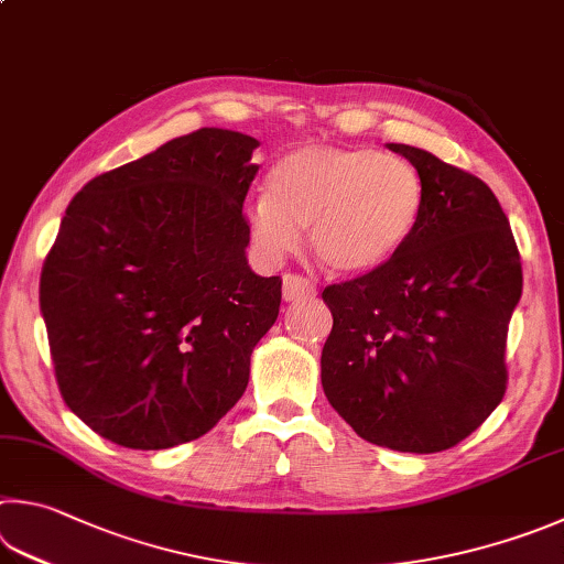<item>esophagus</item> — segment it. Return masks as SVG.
Instances as JSON below:
<instances>
[{
	"label": "esophagus",
	"mask_w": 564,
	"mask_h": 564,
	"mask_svg": "<svg viewBox=\"0 0 564 564\" xmlns=\"http://www.w3.org/2000/svg\"><path fill=\"white\" fill-rule=\"evenodd\" d=\"M315 295V283L299 273L283 275V301H305Z\"/></svg>",
	"instance_id": "1"
}]
</instances>
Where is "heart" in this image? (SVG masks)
Returning a JSON list of instances; mask_svg holds the SVG:
<instances>
[{
  "label": "heart",
  "mask_w": 564,
  "mask_h": 564,
  "mask_svg": "<svg viewBox=\"0 0 564 564\" xmlns=\"http://www.w3.org/2000/svg\"><path fill=\"white\" fill-rule=\"evenodd\" d=\"M424 184L414 165L372 148L303 145L265 177L249 207V231L265 256L293 251L311 227L315 259L335 273H367L392 261L416 231Z\"/></svg>",
  "instance_id": "1"
}]
</instances>
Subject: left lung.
Masks as SVG:
<instances>
[{
  "label": "left lung",
  "mask_w": 564,
  "mask_h": 564,
  "mask_svg": "<svg viewBox=\"0 0 564 564\" xmlns=\"http://www.w3.org/2000/svg\"><path fill=\"white\" fill-rule=\"evenodd\" d=\"M387 148L422 177V219L392 261L323 291L333 330L321 380L365 442L436 454L476 432L506 394L523 265L484 180L426 150Z\"/></svg>",
  "instance_id": "1"
}]
</instances>
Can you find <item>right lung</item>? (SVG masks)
<instances>
[{
  "instance_id": "obj_1",
  "label": "right lung",
  "mask_w": 564,
  "mask_h": 564,
  "mask_svg": "<svg viewBox=\"0 0 564 564\" xmlns=\"http://www.w3.org/2000/svg\"><path fill=\"white\" fill-rule=\"evenodd\" d=\"M259 140L202 128L90 180L61 219L39 303L61 397L112 444L158 452L217 426L249 384L281 275L247 261Z\"/></svg>"
}]
</instances>
